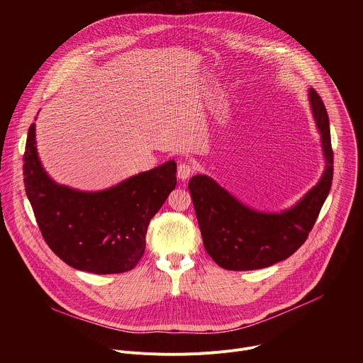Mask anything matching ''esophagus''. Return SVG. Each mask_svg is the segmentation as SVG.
<instances>
[{"label": "esophagus", "mask_w": 363, "mask_h": 363, "mask_svg": "<svg viewBox=\"0 0 363 363\" xmlns=\"http://www.w3.org/2000/svg\"><path fill=\"white\" fill-rule=\"evenodd\" d=\"M194 172V167L189 164V162H182L178 165V171H177V175L181 181H185L188 179Z\"/></svg>", "instance_id": "1"}]
</instances>
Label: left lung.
Returning a JSON list of instances; mask_svg holds the SVG:
<instances>
[{
	"instance_id": "left-lung-1",
	"label": "left lung",
	"mask_w": 363,
	"mask_h": 363,
	"mask_svg": "<svg viewBox=\"0 0 363 363\" xmlns=\"http://www.w3.org/2000/svg\"><path fill=\"white\" fill-rule=\"evenodd\" d=\"M308 96L322 133L326 169L319 184L291 210L281 214L252 211L205 175L192 177L188 184L203 247L225 270H257L286 260L304 244L319 217L332 186L333 149L325 103L315 89Z\"/></svg>"
}]
</instances>
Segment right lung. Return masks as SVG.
Listing matches in <instances>:
<instances>
[{"label": "right lung", "mask_w": 363, "mask_h": 363, "mask_svg": "<svg viewBox=\"0 0 363 363\" xmlns=\"http://www.w3.org/2000/svg\"><path fill=\"white\" fill-rule=\"evenodd\" d=\"M34 123L24 150V186L47 245L73 269L94 274L132 270L145 252L150 218L177 185V164L132 177L101 192L51 181L37 158Z\"/></svg>", "instance_id": "right-lung-1"}]
</instances>
